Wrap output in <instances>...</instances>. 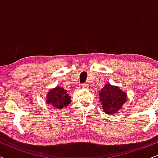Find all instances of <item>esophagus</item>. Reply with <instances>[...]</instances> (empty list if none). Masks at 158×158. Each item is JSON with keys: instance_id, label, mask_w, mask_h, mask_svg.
I'll list each match as a JSON object with an SVG mask.
<instances>
[{"instance_id": "1", "label": "esophagus", "mask_w": 158, "mask_h": 158, "mask_svg": "<svg viewBox=\"0 0 158 158\" xmlns=\"http://www.w3.org/2000/svg\"><path fill=\"white\" fill-rule=\"evenodd\" d=\"M88 86V85L87 83H82L81 85V88H87Z\"/></svg>"}]
</instances>
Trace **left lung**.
I'll list each match as a JSON object with an SVG mask.
<instances>
[{
  "mask_svg": "<svg viewBox=\"0 0 158 158\" xmlns=\"http://www.w3.org/2000/svg\"><path fill=\"white\" fill-rule=\"evenodd\" d=\"M99 95L103 111L108 114L116 113L127 101V94L110 84H106L101 90Z\"/></svg>",
  "mask_w": 158,
  "mask_h": 158,
  "instance_id": "left-lung-1",
  "label": "left lung"
}]
</instances>
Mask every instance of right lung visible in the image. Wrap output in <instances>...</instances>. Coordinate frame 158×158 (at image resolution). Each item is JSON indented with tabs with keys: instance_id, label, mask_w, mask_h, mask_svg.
Listing matches in <instances>:
<instances>
[{
	"instance_id": "1",
	"label": "right lung",
	"mask_w": 158,
	"mask_h": 158,
	"mask_svg": "<svg viewBox=\"0 0 158 158\" xmlns=\"http://www.w3.org/2000/svg\"><path fill=\"white\" fill-rule=\"evenodd\" d=\"M47 98L48 104L60 109L70 103V97L67 94V90L60 87H56L49 90Z\"/></svg>"
}]
</instances>
